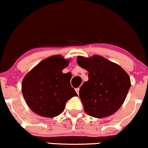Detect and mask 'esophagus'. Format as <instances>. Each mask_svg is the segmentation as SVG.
<instances>
[{
    "instance_id": "obj_1",
    "label": "esophagus",
    "mask_w": 148,
    "mask_h": 148,
    "mask_svg": "<svg viewBox=\"0 0 148 148\" xmlns=\"http://www.w3.org/2000/svg\"><path fill=\"white\" fill-rule=\"evenodd\" d=\"M75 90H76V91H77V94H79V88H77Z\"/></svg>"
}]
</instances>
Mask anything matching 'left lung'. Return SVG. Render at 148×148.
<instances>
[{
	"label": "left lung",
	"mask_w": 148,
	"mask_h": 148,
	"mask_svg": "<svg viewBox=\"0 0 148 148\" xmlns=\"http://www.w3.org/2000/svg\"><path fill=\"white\" fill-rule=\"evenodd\" d=\"M77 64L88 71V80L79 90L85 112L93 117L104 118L117 111L130 89L127 73L101 56L88 59L78 57Z\"/></svg>",
	"instance_id": "1"
}]
</instances>
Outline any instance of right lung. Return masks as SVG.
Masks as SVG:
<instances>
[{
  "mask_svg": "<svg viewBox=\"0 0 148 148\" xmlns=\"http://www.w3.org/2000/svg\"><path fill=\"white\" fill-rule=\"evenodd\" d=\"M69 61L62 56H52L43 60L25 76L22 91L32 111L44 117H55L64 110L66 103L77 96L70 84V73L62 70Z\"/></svg>",
  "mask_w": 148,
  "mask_h": 148,
  "instance_id": "add662e5",
  "label": "right lung"
}]
</instances>
